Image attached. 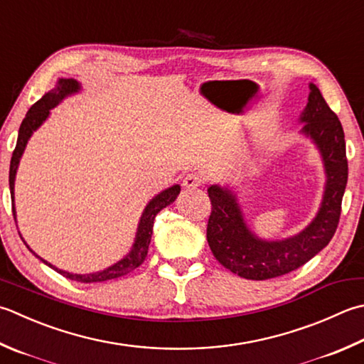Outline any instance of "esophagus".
<instances>
[{"mask_svg":"<svg viewBox=\"0 0 364 364\" xmlns=\"http://www.w3.org/2000/svg\"><path fill=\"white\" fill-rule=\"evenodd\" d=\"M200 184H202V178L196 173H189L184 176V180H183V186L186 189H196L200 186Z\"/></svg>","mask_w":364,"mask_h":364,"instance_id":"1","label":"esophagus"}]
</instances>
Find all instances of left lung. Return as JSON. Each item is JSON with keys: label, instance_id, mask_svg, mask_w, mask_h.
Returning a JSON list of instances; mask_svg holds the SVG:
<instances>
[{"label": "left lung", "instance_id": "8db88e82", "mask_svg": "<svg viewBox=\"0 0 364 364\" xmlns=\"http://www.w3.org/2000/svg\"><path fill=\"white\" fill-rule=\"evenodd\" d=\"M308 104L300 115V134L318 149L325 170V189L316 218L304 229L284 240H265L247 225L237 192L211 184V215L206 240L220 265L245 279L265 281L303 267L330 243L338 229L347 184L344 131L322 92L309 83Z\"/></svg>", "mask_w": 364, "mask_h": 364}]
</instances>
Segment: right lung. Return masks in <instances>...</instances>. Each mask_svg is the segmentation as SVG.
I'll return each instance as SVG.
<instances>
[{"instance_id":"add662e5","label":"right lung","mask_w":364,"mask_h":364,"mask_svg":"<svg viewBox=\"0 0 364 364\" xmlns=\"http://www.w3.org/2000/svg\"><path fill=\"white\" fill-rule=\"evenodd\" d=\"M80 90H82V85L78 83L75 78H63V77H60L58 80H56L55 87L50 90L48 92H46V95L42 96L38 102L31 105V109L28 110L25 119L21 121L20 129H18L17 145H16V149H14V153H12L11 168H9V188H11V197H12V215H14V219H16V224H17V213H16V203H14V188H16V175H17L18 164H20V159H21V154H23L25 148H26L28 140L31 139L33 132L38 131L39 127L42 126V123H44V121L50 117V110L55 109V107L58 105L63 101V99L75 95V92H78ZM180 191H181V188L178 186V184H173L172 188L159 192L158 196H154L151 200L146 203L145 210H144V213H141L140 220H139L137 233H135V240H134V245L131 247V251L127 252L123 259L115 262L110 267L101 269V272H95V273H88V274H77V273L64 272V269L56 268L50 262L39 257V255L36 254L33 249L26 245V241L21 238L20 232H18V235H20L21 241L25 243V246L30 249V251L36 255V257L44 262L47 267L53 268L56 273L63 274L64 277H68V279H70V281L90 284V282H104V281L117 279V277H121V276H124L127 273H131L132 269H135L137 267H140L141 263H144V260L146 259V254H148L149 241H151L154 218L162 208H166L167 205L175 202V198L178 197V194H180Z\"/></svg>"}]
</instances>
